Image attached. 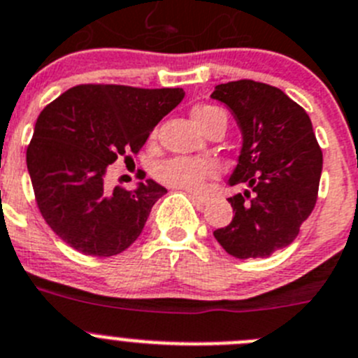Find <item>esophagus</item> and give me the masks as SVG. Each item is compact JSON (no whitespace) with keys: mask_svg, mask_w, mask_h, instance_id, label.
Returning a JSON list of instances; mask_svg holds the SVG:
<instances>
[{"mask_svg":"<svg viewBox=\"0 0 358 358\" xmlns=\"http://www.w3.org/2000/svg\"><path fill=\"white\" fill-rule=\"evenodd\" d=\"M189 196H192L193 202H196V203H199V206H207V203H209V199H207V196L195 195V193H189Z\"/></svg>","mask_w":358,"mask_h":358,"instance_id":"esophagus-1","label":"esophagus"}]
</instances>
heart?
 <instances>
[{"instance_id": "b5f03b06", "label": "heart", "mask_w": 358, "mask_h": 358, "mask_svg": "<svg viewBox=\"0 0 358 358\" xmlns=\"http://www.w3.org/2000/svg\"><path fill=\"white\" fill-rule=\"evenodd\" d=\"M193 119L203 131L209 128L213 122L224 119L227 115L221 108L213 105H203L193 110ZM217 173V165L210 159L188 158V156H173L159 163L155 170V176L162 185L170 186L176 189H185V192L199 193L202 192L207 179Z\"/></svg>"}]
</instances>
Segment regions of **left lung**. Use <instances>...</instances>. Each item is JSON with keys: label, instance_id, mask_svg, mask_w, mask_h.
<instances>
[{"label": "left lung", "instance_id": "8db88e82", "mask_svg": "<svg viewBox=\"0 0 358 358\" xmlns=\"http://www.w3.org/2000/svg\"><path fill=\"white\" fill-rule=\"evenodd\" d=\"M232 110L243 149L230 186V224L214 237L232 257L267 258L290 246L318 199L323 155L304 108L281 90L255 80L220 84L210 94Z\"/></svg>", "mask_w": 358, "mask_h": 358}]
</instances>
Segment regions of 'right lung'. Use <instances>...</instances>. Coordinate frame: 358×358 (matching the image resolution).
<instances>
[{"label": "right lung", "instance_id": "add662e5", "mask_svg": "<svg viewBox=\"0 0 358 358\" xmlns=\"http://www.w3.org/2000/svg\"><path fill=\"white\" fill-rule=\"evenodd\" d=\"M182 98L181 87L80 84L40 112L26 163L36 206L63 243L90 257H114L138 239L166 189L152 179L110 189L105 176L117 158L137 155Z\"/></svg>", "mask_w": 358, "mask_h": 358}]
</instances>
